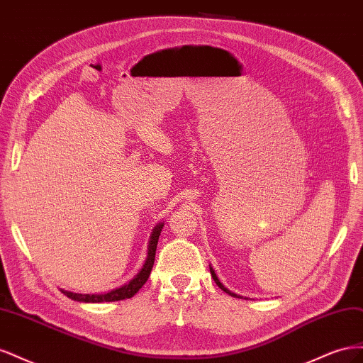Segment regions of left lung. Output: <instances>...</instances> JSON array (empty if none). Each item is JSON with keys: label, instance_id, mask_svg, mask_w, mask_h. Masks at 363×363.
Instances as JSON below:
<instances>
[{"label": "left lung", "instance_id": "left-lung-1", "mask_svg": "<svg viewBox=\"0 0 363 363\" xmlns=\"http://www.w3.org/2000/svg\"><path fill=\"white\" fill-rule=\"evenodd\" d=\"M211 274H212V277H213V280H215V283H216V284H218V286H219V288H221V289H223V291H224V292H227V294H228V295H232V296H238V295H236V294H233V292H230V291H228V289H227V288H225V286H224V284H223V283H221V281H219V279H218V277H216V274H215V271H213V268H212V267H211ZM238 298H239V296H238Z\"/></svg>", "mask_w": 363, "mask_h": 363}]
</instances>
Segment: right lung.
Returning a JSON list of instances; mask_svg holds the SVG:
<instances>
[{
  "label": "right lung",
  "instance_id": "obj_1",
  "mask_svg": "<svg viewBox=\"0 0 363 363\" xmlns=\"http://www.w3.org/2000/svg\"><path fill=\"white\" fill-rule=\"evenodd\" d=\"M163 223H159L155 228H152L151 236H150V242H148V255L147 260L144 263V267L138 272V276L135 279H131L128 283H125L124 286L116 288L107 294H74L69 291H63L62 292L68 296V298L74 301H82V303H103V301H119V300H125L131 298L138 291L144 286L145 281L148 280L152 265H155V257H156V248L159 242V236L163 228Z\"/></svg>",
  "mask_w": 363,
  "mask_h": 363
}]
</instances>
